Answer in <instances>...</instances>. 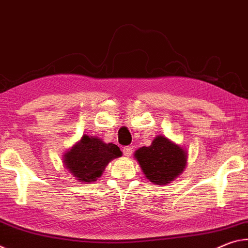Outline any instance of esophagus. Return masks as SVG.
<instances>
[{
    "instance_id": "esophagus-1",
    "label": "esophagus",
    "mask_w": 248,
    "mask_h": 248,
    "mask_svg": "<svg viewBox=\"0 0 248 248\" xmlns=\"http://www.w3.org/2000/svg\"><path fill=\"white\" fill-rule=\"evenodd\" d=\"M132 153H133V148L131 147V146H125V147L123 148V154L125 156L129 157L132 155Z\"/></svg>"
}]
</instances>
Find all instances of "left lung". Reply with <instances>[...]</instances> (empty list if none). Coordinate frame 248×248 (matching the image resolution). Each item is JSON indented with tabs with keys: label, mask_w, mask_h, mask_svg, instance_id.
<instances>
[{
	"label": "left lung",
	"mask_w": 248,
	"mask_h": 248,
	"mask_svg": "<svg viewBox=\"0 0 248 248\" xmlns=\"http://www.w3.org/2000/svg\"><path fill=\"white\" fill-rule=\"evenodd\" d=\"M135 158L147 179L155 185L170 184L184 171L186 152L164 136H157L148 147L135 152Z\"/></svg>",
	"instance_id": "8db88e82"
}]
</instances>
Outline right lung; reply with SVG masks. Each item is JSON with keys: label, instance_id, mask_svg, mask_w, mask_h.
Here are the masks:
<instances>
[{"label": "right lung", "instance_id": "right-lung-1", "mask_svg": "<svg viewBox=\"0 0 248 248\" xmlns=\"http://www.w3.org/2000/svg\"><path fill=\"white\" fill-rule=\"evenodd\" d=\"M122 152L115 144H105L97 137L84 135L64 155V165L80 182H93L99 178L107 165Z\"/></svg>", "mask_w": 248, "mask_h": 248}]
</instances>
